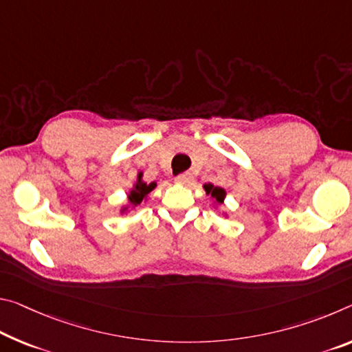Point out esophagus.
Returning <instances> with one entry per match:
<instances>
[{"label": "esophagus", "instance_id": "esophagus-1", "mask_svg": "<svg viewBox=\"0 0 352 352\" xmlns=\"http://www.w3.org/2000/svg\"><path fill=\"white\" fill-rule=\"evenodd\" d=\"M175 182L178 185H189V183L192 182V175L189 174V172H183V174L175 177Z\"/></svg>", "mask_w": 352, "mask_h": 352}]
</instances>
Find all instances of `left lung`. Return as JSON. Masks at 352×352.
<instances>
[{
	"label": "left lung",
	"mask_w": 352,
	"mask_h": 352,
	"mask_svg": "<svg viewBox=\"0 0 352 352\" xmlns=\"http://www.w3.org/2000/svg\"><path fill=\"white\" fill-rule=\"evenodd\" d=\"M204 189H205V192L206 194H210L211 196V199H214L217 204H222L224 202V199H226V191L222 188H219V186H213V185H204Z\"/></svg>",
	"instance_id": "left-lung-1"
}]
</instances>
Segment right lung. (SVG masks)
I'll use <instances>...</instances> for the list:
<instances>
[{"label": "right lung", "mask_w": 352, "mask_h": 352, "mask_svg": "<svg viewBox=\"0 0 352 352\" xmlns=\"http://www.w3.org/2000/svg\"><path fill=\"white\" fill-rule=\"evenodd\" d=\"M155 188H156V183L155 182L150 183V185H147V183L142 182V174H139L136 185L133 186L130 194H128V202H130V205L133 206V208H135V206L142 204V200L147 197V194L150 191H153ZM126 208H128V206H124V208H122V213H125Z\"/></svg>", "instance_id": "1"}]
</instances>
